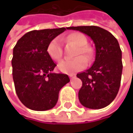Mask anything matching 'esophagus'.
<instances>
[{
	"label": "esophagus",
	"instance_id": "34e87169",
	"mask_svg": "<svg viewBox=\"0 0 133 133\" xmlns=\"http://www.w3.org/2000/svg\"><path fill=\"white\" fill-rule=\"evenodd\" d=\"M69 77H70L71 78H74V75H69Z\"/></svg>",
	"mask_w": 133,
	"mask_h": 133
}]
</instances>
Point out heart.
Listing matches in <instances>:
<instances>
[{"label":"heart","mask_w":133,"mask_h":133,"mask_svg":"<svg viewBox=\"0 0 133 133\" xmlns=\"http://www.w3.org/2000/svg\"><path fill=\"white\" fill-rule=\"evenodd\" d=\"M67 40L74 43L78 46L75 55H82L83 56H78L73 59H65L58 64V68L64 73L71 74L73 72L83 69L86 65V60L91 59L92 56V50L87 44V38L81 33L76 32L69 35ZM47 53L55 61H59L62 57V47L59 38H55L51 41L47 47ZM85 58V59L84 58Z\"/></svg>","instance_id":"b5f03b06"}]
</instances>
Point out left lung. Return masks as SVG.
<instances>
[{"mask_svg": "<svg viewBox=\"0 0 133 133\" xmlns=\"http://www.w3.org/2000/svg\"><path fill=\"white\" fill-rule=\"evenodd\" d=\"M68 29L88 35L95 47L92 67L77 74L82 82L78 92L79 102L88 109L105 108L115 99L120 87L122 62L119 42L109 31L97 26L69 27Z\"/></svg>", "mask_w": 133, "mask_h": 133, "instance_id": "8db88e82", "label": "left lung"}]
</instances>
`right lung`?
Masks as SVG:
<instances>
[{
	"instance_id": "obj_1",
	"label": "right lung",
	"mask_w": 133,
	"mask_h": 133,
	"mask_svg": "<svg viewBox=\"0 0 133 133\" xmlns=\"http://www.w3.org/2000/svg\"><path fill=\"white\" fill-rule=\"evenodd\" d=\"M68 28L34 30L17 41L11 61L15 91L28 109L46 111L55 106L61 89L70 82L65 74L52 72L57 65L47 53L48 43Z\"/></svg>"
}]
</instances>
